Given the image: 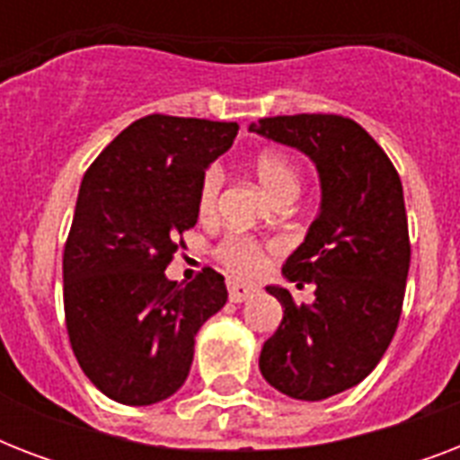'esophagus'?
I'll list each match as a JSON object with an SVG mask.
<instances>
[{"mask_svg": "<svg viewBox=\"0 0 460 460\" xmlns=\"http://www.w3.org/2000/svg\"><path fill=\"white\" fill-rule=\"evenodd\" d=\"M226 288H229L231 303H243L258 294V287H255V284H251V281H241V279H229L226 281Z\"/></svg>", "mask_w": 460, "mask_h": 460, "instance_id": "1", "label": "esophagus"}]
</instances>
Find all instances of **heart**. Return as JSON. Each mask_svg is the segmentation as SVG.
<instances>
[{"instance_id": "heart-1", "label": "heart", "mask_w": 460, "mask_h": 460, "mask_svg": "<svg viewBox=\"0 0 460 460\" xmlns=\"http://www.w3.org/2000/svg\"><path fill=\"white\" fill-rule=\"evenodd\" d=\"M252 169H255V176L262 183V188L277 202L294 200L296 195L301 193V169L296 166V162L287 153L272 150V147L262 150L252 159ZM222 183V166H208V172L202 173L200 188H198V212H200V217H209L217 209ZM217 258L231 270H236V272H255V270L262 267L265 252H262V245L258 241H252V238L226 236L222 243L217 245Z\"/></svg>"}]
</instances>
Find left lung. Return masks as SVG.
<instances>
[{"label":"left lung","instance_id":"8db88e82","mask_svg":"<svg viewBox=\"0 0 460 460\" xmlns=\"http://www.w3.org/2000/svg\"><path fill=\"white\" fill-rule=\"evenodd\" d=\"M251 131L305 153L322 186L320 215L281 267L296 287L314 284V301L267 287L284 320L262 346L260 372L291 399H329L375 370L399 327L411 265L403 186L353 119L270 117Z\"/></svg>","mask_w":460,"mask_h":460}]
</instances>
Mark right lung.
Instances as JSON below:
<instances>
[{
    "instance_id": "obj_1",
    "label": "right lung",
    "mask_w": 460,
    "mask_h": 460,
    "mask_svg": "<svg viewBox=\"0 0 460 460\" xmlns=\"http://www.w3.org/2000/svg\"><path fill=\"white\" fill-rule=\"evenodd\" d=\"M236 133L234 121L150 114L83 176L64 245V314L81 370L111 401L150 406L179 392L198 329L226 303L212 267L188 284L164 270L198 222L202 173Z\"/></svg>"
}]
</instances>
